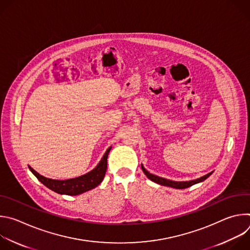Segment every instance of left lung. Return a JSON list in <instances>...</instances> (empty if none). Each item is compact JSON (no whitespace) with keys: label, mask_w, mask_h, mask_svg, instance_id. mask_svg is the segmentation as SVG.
Segmentation results:
<instances>
[{"label":"left lung","mask_w":250,"mask_h":250,"mask_svg":"<svg viewBox=\"0 0 250 250\" xmlns=\"http://www.w3.org/2000/svg\"><path fill=\"white\" fill-rule=\"evenodd\" d=\"M141 169L142 171H144V173L146 175V177L148 178L149 180L153 181L154 183H157L159 185H162V186H167V187H171V188H175V189H185V188H188V187H191L195 184H198V183H201L203 181H205L207 178H208L213 171L208 173L207 175H204L200 178H198V179H195V180H191V181H172V180H169V179H165V178H162V177H159L157 175H154V174H151L149 173L145 167L144 165L141 164Z\"/></svg>","instance_id":"obj_1"}]
</instances>
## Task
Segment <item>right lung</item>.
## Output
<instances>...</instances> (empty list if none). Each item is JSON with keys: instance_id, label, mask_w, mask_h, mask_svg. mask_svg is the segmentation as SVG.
<instances>
[{"instance_id": "right-lung-1", "label": "right lung", "mask_w": 250, "mask_h": 250, "mask_svg": "<svg viewBox=\"0 0 250 250\" xmlns=\"http://www.w3.org/2000/svg\"><path fill=\"white\" fill-rule=\"evenodd\" d=\"M111 148L112 147H109L106 149L103 158L93 170H91L90 172L82 176L72 178V179H67V180L49 179V178H46L41 175L40 173H38L30 166H28V168L32 172V174L37 177L44 186L54 191L55 193H58L61 195L76 196V195L83 194L89 190H92L102 183L104 177L105 175L106 159H108V155L110 153Z\"/></svg>"}]
</instances>
